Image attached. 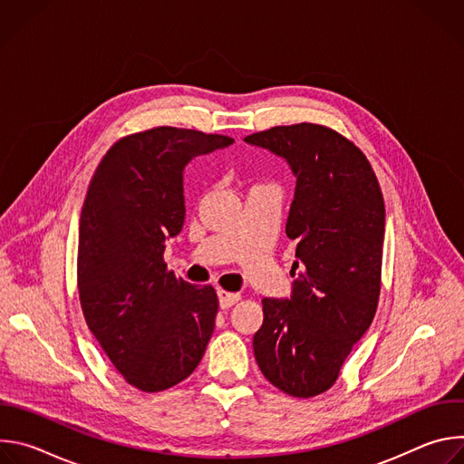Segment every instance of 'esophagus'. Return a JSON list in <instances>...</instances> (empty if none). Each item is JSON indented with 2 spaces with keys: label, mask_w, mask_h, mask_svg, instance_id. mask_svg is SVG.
Listing matches in <instances>:
<instances>
[{
  "label": "esophagus",
  "mask_w": 464,
  "mask_h": 464,
  "mask_svg": "<svg viewBox=\"0 0 464 464\" xmlns=\"http://www.w3.org/2000/svg\"><path fill=\"white\" fill-rule=\"evenodd\" d=\"M218 299H220V306H222V308H229V306H233L235 303L240 301V294L218 290Z\"/></svg>",
  "instance_id": "esophagus-1"
}]
</instances>
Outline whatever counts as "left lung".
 <instances>
[{
	"label": "left lung",
	"mask_w": 464,
	"mask_h": 464,
	"mask_svg": "<svg viewBox=\"0 0 464 464\" xmlns=\"http://www.w3.org/2000/svg\"><path fill=\"white\" fill-rule=\"evenodd\" d=\"M246 141L283 156L297 178L286 222L288 238L297 242V281L292 299H262L255 360L277 389L310 399L334 385L374 319L383 194L365 154L328 126H274Z\"/></svg>",
	"instance_id": "obj_1"
}]
</instances>
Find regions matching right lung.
<instances>
[{
  "mask_svg": "<svg viewBox=\"0 0 464 464\" xmlns=\"http://www.w3.org/2000/svg\"><path fill=\"white\" fill-rule=\"evenodd\" d=\"M231 143L156 126L113 143L92 176L79 227L81 306L110 362L140 391L190 376L213 336L215 288L178 279L163 253L185 220V165Z\"/></svg>",
  "mask_w": 464,
  "mask_h": 464,
  "instance_id": "add662e5",
  "label": "right lung"
}]
</instances>
